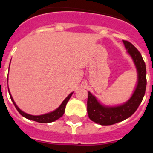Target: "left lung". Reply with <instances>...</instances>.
I'll return each instance as SVG.
<instances>
[{"mask_svg":"<svg viewBox=\"0 0 153 153\" xmlns=\"http://www.w3.org/2000/svg\"><path fill=\"white\" fill-rule=\"evenodd\" d=\"M126 49L134 61L138 72V83L132 97L122 106L108 107L102 106L89 92L87 113L90 120L100 125L108 126L123 121L132 116L143 101L146 88V68L140 51L127 40H123Z\"/></svg>","mask_w":153,"mask_h":153,"instance_id":"8db88e82","label":"left lung"}]
</instances>
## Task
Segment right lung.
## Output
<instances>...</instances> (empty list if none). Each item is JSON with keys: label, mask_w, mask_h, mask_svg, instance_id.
<instances>
[{"label": "right lung", "mask_w": 153, "mask_h": 153, "mask_svg": "<svg viewBox=\"0 0 153 153\" xmlns=\"http://www.w3.org/2000/svg\"><path fill=\"white\" fill-rule=\"evenodd\" d=\"M9 94H10V99H11V100H12V102H13V105H14V106L16 107L17 110L19 112V113H20L21 116H23V117H25V118L28 119V120H33V121H36V122L42 123H47L53 122V121L58 120V119L60 118V117L63 116V113H64V112H65L66 105H67V103L68 102L69 100H70V98L71 97V96H72L73 93H70V95H69L67 98L65 99L64 100H63V102H62L61 105H60V106H59V107H58L56 110L51 112V113H47V114L40 115V116H32V115H29V114H27V113H24L23 111H21V109L17 107V105H16L15 102H14V101H13V98H12L11 95H10V92H9Z\"/></svg>", "instance_id": "1"}]
</instances>
